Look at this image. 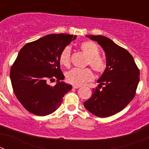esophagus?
Returning <instances> with one entry per match:
<instances>
[{"label": "esophagus", "instance_id": "esophagus-1", "mask_svg": "<svg viewBox=\"0 0 149 149\" xmlns=\"http://www.w3.org/2000/svg\"><path fill=\"white\" fill-rule=\"evenodd\" d=\"M72 87H73V89H78V88H80V87H81V86H76V85H74V86H72Z\"/></svg>", "mask_w": 149, "mask_h": 149}]
</instances>
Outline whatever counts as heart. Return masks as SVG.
<instances>
[{"mask_svg":"<svg viewBox=\"0 0 149 149\" xmlns=\"http://www.w3.org/2000/svg\"><path fill=\"white\" fill-rule=\"evenodd\" d=\"M80 48L84 54L87 56L86 65L97 74H102L107 68V64L104 58L99 55L100 51L97 44L91 41H86L80 45ZM60 63L65 67H69L71 65V48L65 47L60 55ZM67 82L76 86H81L86 82L91 81L94 78V74L90 68H73L65 74Z\"/></svg>","mask_w":149,"mask_h":149,"instance_id":"obj_1","label":"heart"}]
</instances>
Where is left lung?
I'll return each mask as SVG.
<instances>
[{
  "instance_id": "1",
  "label": "left lung",
  "mask_w": 149,
  "mask_h": 149,
  "mask_svg": "<svg viewBox=\"0 0 149 149\" xmlns=\"http://www.w3.org/2000/svg\"><path fill=\"white\" fill-rule=\"evenodd\" d=\"M86 36L98 42L104 49L107 68L97 81L99 84L93 89L92 97L84 103V107L91 113L101 118L115 115L134 98L139 81V68L132 55L109 38Z\"/></svg>"
}]
</instances>
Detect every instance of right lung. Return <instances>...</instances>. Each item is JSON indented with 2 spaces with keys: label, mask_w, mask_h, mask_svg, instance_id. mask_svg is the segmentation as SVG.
I'll return each mask as SVG.
<instances>
[{
  "label": "right lung",
  "mask_w": 149,
  "mask_h": 149,
  "mask_svg": "<svg viewBox=\"0 0 149 149\" xmlns=\"http://www.w3.org/2000/svg\"><path fill=\"white\" fill-rule=\"evenodd\" d=\"M76 36L49 34L29 42L20 50L10 70L14 94L22 106L40 116L52 113L72 89L63 81L60 55ZM58 82L50 86L48 81Z\"/></svg>",
  "instance_id": "add662e5"
}]
</instances>
